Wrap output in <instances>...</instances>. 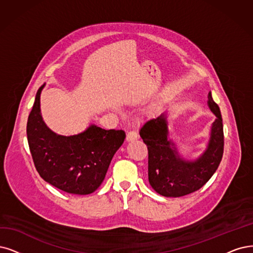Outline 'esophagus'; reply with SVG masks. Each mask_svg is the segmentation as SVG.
I'll return each instance as SVG.
<instances>
[{
	"label": "esophagus",
	"mask_w": 253,
	"mask_h": 253,
	"mask_svg": "<svg viewBox=\"0 0 253 253\" xmlns=\"http://www.w3.org/2000/svg\"><path fill=\"white\" fill-rule=\"evenodd\" d=\"M138 138V134L137 132L135 131V130H130V131L127 132V136H126V139L128 142H132V141H135V139Z\"/></svg>",
	"instance_id": "1"
}]
</instances>
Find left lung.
I'll use <instances>...</instances> for the list:
<instances>
[{
  "instance_id": "obj_1",
  "label": "left lung",
  "mask_w": 253,
  "mask_h": 253,
  "mask_svg": "<svg viewBox=\"0 0 253 253\" xmlns=\"http://www.w3.org/2000/svg\"><path fill=\"white\" fill-rule=\"evenodd\" d=\"M209 105L217 119L211 127L207 151L196 162H185L168 141L166 115L147 121L139 135L148 148V178L155 192L165 197H181L201 189L218 169L224 151L221 111L209 93Z\"/></svg>"
}]
</instances>
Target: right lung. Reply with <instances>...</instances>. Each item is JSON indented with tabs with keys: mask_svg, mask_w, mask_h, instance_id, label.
I'll list each match as a JSON object with an SVG mask.
<instances>
[{
	"mask_svg": "<svg viewBox=\"0 0 253 253\" xmlns=\"http://www.w3.org/2000/svg\"><path fill=\"white\" fill-rule=\"evenodd\" d=\"M36 92L27 122V138L32 160L42 178L65 193L87 195L105 178L109 164L124 143V130H105L91 125L73 136L55 134L43 123Z\"/></svg>",
	"mask_w": 253,
	"mask_h": 253,
	"instance_id": "obj_1",
	"label": "right lung"
}]
</instances>
